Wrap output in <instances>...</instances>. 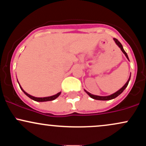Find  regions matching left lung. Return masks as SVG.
<instances>
[{"mask_svg":"<svg viewBox=\"0 0 146 146\" xmlns=\"http://www.w3.org/2000/svg\"><path fill=\"white\" fill-rule=\"evenodd\" d=\"M113 40H114V41H115V42L116 43V44L117 45V46H119V47L120 48V49L121 50V51L123 52V54H124L125 56V57H126L127 59H128V60H129V58H128V55H127V53H125V51H124V49H123V46H122V44H121V43L119 42V41L117 39H116V38H113ZM130 76H131V73H130V77H129V78H128V81H127V82L125 83L124 85H123V87L120 88L119 90H117V92H115V93H114L113 94H111V95H107V96H99V95H95L91 94V93H90L89 92L86 91V90H84V91L86 92L87 94L89 95L90 98H93V99H94V100H103V101H106V100H113V99L116 98L117 96H119V95L121 94V93H122V92H123V90H125V88H126L127 86H128V83H129V81H130Z\"/></svg>","mask_w":146,"mask_h":146,"instance_id":"left-lung-1","label":"left lung"}]
</instances>
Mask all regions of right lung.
<instances>
[{
    "mask_svg": "<svg viewBox=\"0 0 146 146\" xmlns=\"http://www.w3.org/2000/svg\"><path fill=\"white\" fill-rule=\"evenodd\" d=\"M18 83L19 84L18 81ZM19 86H20V88H21V89L23 90V92H24V93L25 95H27V96L29 97V98H31V100H34V101L36 102H48V101H52V100H56L57 98H58V97L60 96V93H61V92H59V93H58L57 94L54 95H52V96H49V97H44V98H36V97H34V96H32V95L28 94L27 92H25L24 90L23 89V88H22L21 85H20L19 84Z\"/></svg>",
    "mask_w": 146,
    "mask_h": 146,
    "instance_id": "obj_1",
    "label": "right lung"
}]
</instances>
